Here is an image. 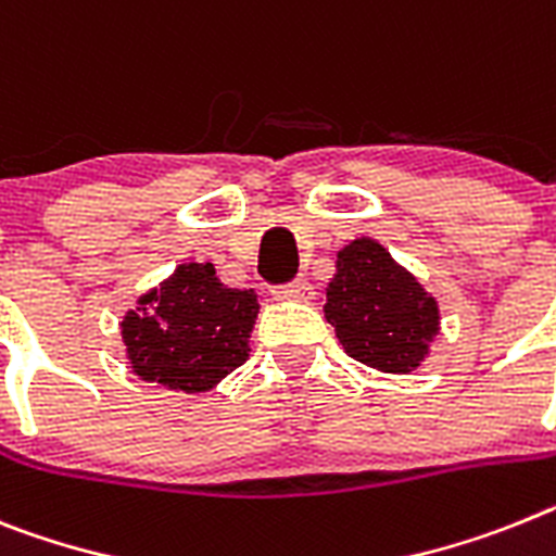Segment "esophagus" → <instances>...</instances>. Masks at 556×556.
Returning <instances> with one entry per match:
<instances>
[{"mask_svg": "<svg viewBox=\"0 0 556 556\" xmlns=\"http://www.w3.org/2000/svg\"><path fill=\"white\" fill-rule=\"evenodd\" d=\"M273 298L275 301L309 303L312 298H315V289H312L309 281H292V283H283V287H275Z\"/></svg>", "mask_w": 556, "mask_h": 556, "instance_id": "1", "label": "esophagus"}]
</instances>
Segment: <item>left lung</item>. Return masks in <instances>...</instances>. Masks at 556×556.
Masks as SVG:
<instances>
[{
  "label": "left lung",
  "instance_id": "8db88e82",
  "mask_svg": "<svg viewBox=\"0 0 556 556\" xmlns=\"http://www.w3.org/2000/svg\"><path fill=\"white\" fill-rule=\"evenodd\" d=\"M324 315L345 354L382 374L416 371L441 331L433 292L371 236L337 250Z\"/></svg>",
  "mask_w": 556,
  "mask_h": 556
}]
</instances>
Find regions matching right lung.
Masks as SVG:
<instances>
[{
  "instance_id": "right-lung-1",
  "label": "right lung",
  "mask_w": 556,
  "mask_h": 556,
  "mask_svg": "<svg viewBox=\"0 0 556 556\" xmlns=\"http://www.w3.org/2000/svg\"><path fill=\"white\" fill-rule=\"evenodd\" d=\"M258 309L255 289L225 287L211 261H185L123 317L131 374L177 393L213 391L250 357Z\"/></svg>"
}]
</instances>
